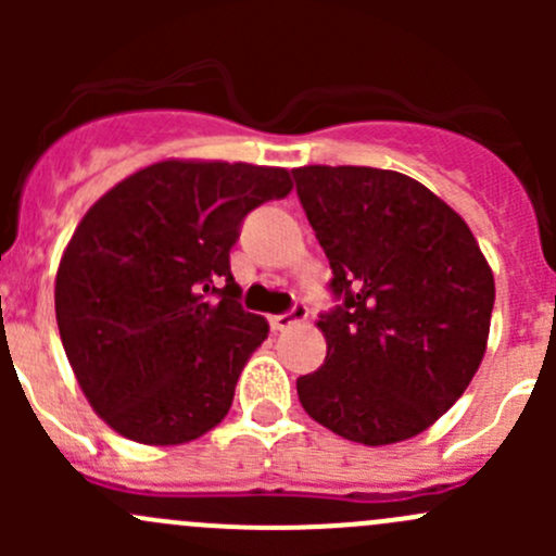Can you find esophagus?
Wrapping results in <instances>:
<instances>
[{
    "mask_svg": "<svg viewBox=\"0 0 556 556\" xmlns=\"http://www.w3.org/2000/svg\"><path fill=\"white\" fill-rule=\"evenodd\" d=\"M306 314L309 312H306L304 304H295L288 314H271V317H268V323H271L274 330H288V328H293V325L304 323Z\"/></svg>",
    "mask_w": 556,
    "mask_h": 556,
    "instance_id": "34e87169",
    "label": "esophagus"
}]
</instances>
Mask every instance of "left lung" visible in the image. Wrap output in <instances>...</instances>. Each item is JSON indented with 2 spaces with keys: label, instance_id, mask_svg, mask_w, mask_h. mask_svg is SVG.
<instances>
[{
  "label": "left lung",
  "instance_id": "1",
  "mask_svg": "<svg viewBox=\"0 0 556 556\" xmlns=\"http://www.w3.org/2000/svg\"><path fill=\"white\" fill-rule=\"evenodd\" d=\"M299 199L341 295L323 314L325 363L301 377L299 401L355 444L419 435L479 371L495 277L468 223L401 172L299 166Z\"/></svg>",
  "mask_w": 556,
  "mask_h": 556
}]
</instances>
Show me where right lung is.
<instances>
[{
    "instance_id": "1",
    "label": "right lung",
    "mask_w": 556,
    "mask_h": 556,
    "mask_svg": "<svg viewBox=\"0 0 556 556\" xmlns=\"http://www.w3.org/2000/svg\"><path fill=\"white\" fill-rule=\"evenodd\" d=\"M290 190L282 166L164 159L83 215L55 271V323L115 433L179 446L223 422L268 336L266 317L239 306L228 252L247 212Z\"/></svg>"
}]
</instances>
